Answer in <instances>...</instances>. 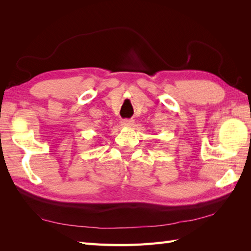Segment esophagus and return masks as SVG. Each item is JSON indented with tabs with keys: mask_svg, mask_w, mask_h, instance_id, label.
I'll use <instances>...</instances> for the list:
<instances>
[{
	"mask_svg": "<svg viewBox=\"0 0 251 251\" xmlns=\"http://www.w3.org/2000/svg\"><path fill=\"white\" fill-rule=\"evenodd\" d=\"M121 125L125 126H132L134 125V120L133 119H123L121 120Z\"/></svg>",
	"mask_w": 251,
	"mask_h": 251,
	"instance_id": "esophagus-1",
	"label": "esophagus"
}]
</instances>
